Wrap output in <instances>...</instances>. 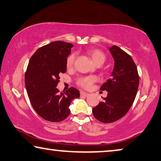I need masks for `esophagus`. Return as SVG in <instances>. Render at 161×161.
Returning <instances> with one entry per match:
<instances>
[{
	"label": "esophagus",
	"mask_w": 161,
	"mask_h": 161,
	"mask_svg": "<svg viewBox=\"0 0 161 161\" xmlns=\"http://www.w3.org/2000/svg\"><path fill=\"white\" fill-rule=\"evenodd\" d=\"M80 95L81 96V97H87V96L89 95V93L85 92H81Z\"/></svg>",
	"instance_id": "obj_1"
}]
</instances>
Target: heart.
<instances>
[{
	"label": "heart",
	"mask_w": 161,
	"mask_h": 161,
	"mask_svg": "<svg viewBox=\"0 0 161 161\" xmlns=\"http://www.w3.org/2000/svg\"><path fill=\"white\" fill-rule=\"evenodd\" d=\"M88 54L90 55L91 58L93 62L97 66H101L106 61V56L102 50L99 49H90L87 50ZM76 58V53H72L67 56L66 59V66L67 69H71L73 68L74 61ZM97 78L95 76H82V77L79 78L76 81V85L85 90H90L92 87L93 84H94Z\"/></svg>",
	"instance_id": "b5f03b06"
}]
</instances>
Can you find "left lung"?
<instances>
[{
	"instance_id": "8db88e82",
	"label": "left lung",
	"mask_w": 161,
	"mask_h": 161,
	"mask_svg": "<svg viewBox=\"0 0 161 161\" xmlns=\"http://www.w3.org/2000/svg\"><path fill=\"white\" fill-rule=\"evenodd\" d=\"M115 65L111 77L100 88L108 96L92 108L96 119L103 123H112L125 116L130 109L137 92L140 76L130 55L116 45L110 47Z\"/></svg>"
}]
</instances>
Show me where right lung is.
Masks as SVG:
<instances>
[{
  "mask_svg": "<svg viewBox=\"0 0 161 161\" xmlns=\"http://www.w3.org/2000/svg\"><path fill=\"white\" fill-rule=\"evenodd\" d=\"M74 47L71 43L55 41L36 50L25 73V86L30 103L45 120L59 122L70 114L71 100L80 97V91L71 87L60 92L56 86L59 75L66 71V59Z\"/></svg>",
  "mask_w": 161,
  "mask_h": 161,
  "instance_id": "add662e5",
  "label": "right lung"
}]
</instances>
